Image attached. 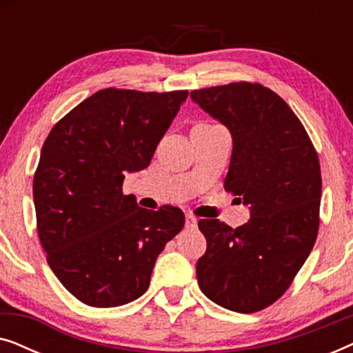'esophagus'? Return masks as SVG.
I'll return each mask as SVG.
<instances>
[{
    "label": "esophagus",
    "instance_id": "obj_1",
    "mask_svg": "<svg viewBox=\"0 0 353 353\" xmlns=\"http://www.w3.org/2000/svg\"><path fill=\"white\" fill-rule=\"evenodd\" d=\"M197 226V219L194 215H191V214H188L186 215V228H190V230H194Z\"/></svg>",
    "mask_w": 353,
    "mask_h": 353
}]
</instances>
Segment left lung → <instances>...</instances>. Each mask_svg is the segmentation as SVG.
I'll return each mask as SVG.
<instances>
[{
  "mask_svg": "<svg viewBox=\"0 0 353 353\" xmlns=\"http://www.w3.org/2000/svg\"><path fill=\"white\" fill-rule=\"evenodd\" d=\"M191 98L228 127L225 190L250 207V220L238 228L199 220L207 249L197 283L216 305L260 312L288 291L316 241L320 159L297 115L267 86L236 81L194 90Z\"/></svg>",
  "mask_w": 353,
  "mask_h": 353,
  "instance_id": "left-lung-1",
  "label": "left lung"
}]
</instances>
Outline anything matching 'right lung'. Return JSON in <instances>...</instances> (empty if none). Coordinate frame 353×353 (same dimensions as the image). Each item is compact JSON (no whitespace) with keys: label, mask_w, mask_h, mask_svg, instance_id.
I'll use <instances>...</instances> for the list:
<instances>
[{"label":"right lung","mask_w":353,"mask_h":353,"mask_svg":"<svg viewBox=\"0 0 353 353\" xmlns=\"http://www.w3.org/2000/svg\"><path fill=\"white\" fill-rule=\"evenodd\" d=\"M186 98L188 90H99L43 143L33 175L38 238L52 273L86 305L143 296L159 254L185 226L181 209H141L122 185L151 163Z\"/></svg>","instance_id":"1"}]
</instances>
